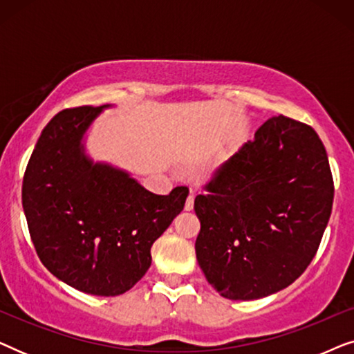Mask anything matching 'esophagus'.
Returning a JSON list of instances; mask_svg holds the SVG:
<instances>
[{"mask_svg":"<svg viewBox=\"0 0 354 354\" xmlns=\"http://www.w3.org/2000/svg\"><path fill=\"white\" fill-rule=\"evenodd\" d=\"M193 203H195V196H193V193H190V195H188V198H187V201H185V209L187 211L193 209Z\"/></svg>","mask_w":354,"mask_h":354,"instance_id":"obj_1","label":"esophagus"}]
</instances>
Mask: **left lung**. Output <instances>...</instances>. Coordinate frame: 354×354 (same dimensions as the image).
<instances>
[{
    "label": "left lung",
    "mask_w": 354,
    "mask_h": 354,
    "mask_svg": "<svg viewBox=\"0 0 354 354\" xmlns=\"http://www.w3.org/2000/svg\"><path fill=\"white\" fill-rule=\"evenodd\" d=\"M206 188L195 198V250L221 297H269L306 270L333 203L326 148L309 125L266 120Z\"/></svg>",
    "instance_id": "8db88e82"
}]
</instances>
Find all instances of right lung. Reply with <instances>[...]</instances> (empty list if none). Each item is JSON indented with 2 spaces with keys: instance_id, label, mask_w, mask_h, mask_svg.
Here are the masks:
<instances>
[{
  "instance_id": "add662e5",
  "label": "right lung",
  "mask_w": 354,
  "mask_h": 354,
  "mask_svg": "<svg viewBox=\"0 0 354 354\" xmlns=\"http://www.w3.org/2000/svg\"><path fill=\"white\" fill-rule=\"evenodd\" d=\"M111 104L64 109L38 138L22 183L28 232L43 266L75 290L115 297L151 266V246L180 214L187 187L154 195L124 169L93 161L85 135Z\"/></svg>"
}]
</instances>
